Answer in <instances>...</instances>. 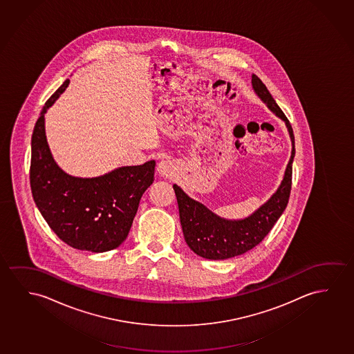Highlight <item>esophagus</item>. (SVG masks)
Instances as JSON below:
<instances>
[{
    "instance_id": "obj_1",
    "label": "esophagus",
    "mask_w": 354,
    "mask_h": 354,
    "mask_svg": "<svg viewBox=\"0 0 354 354\" xmlns=\"http://www.w3.org/2000/svg\"><path fill=\"white\" fill-rule=\"evenodd\" d=\"M157 171H158L160 176L163 178H170L173 176L175 173V165L171 160H162L159 162L158 167H157Z\"/></svg>"
}]
</instances>
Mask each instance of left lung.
<instances>
[{"label":"left lung","instance_id":"left-lung-1","mask_svg":"<svg viewBox=\"0 0 354 354\" xmlns=\"http://www.w3.org/2000/svg\"><path fill=\"white\" fill-rule=\"evenodd\" d=\"M252 87L257 96L267 104L277 117L286 124L292 142L291 157L287 164L283 179L275 194L251 216L229 221L216 216L198 201L192 200L178 185H173L179 205L180 223L185 241L197 256L221 261L240 256L261 243L272 230L286 208L292 185V163L295 158V136L291 124L268 91L267 86L257 75H252Z\"/></svg>","mask_w":354,"mask_h":354}]
</instances>
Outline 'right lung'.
<instances>
[{
	"instance_id": "obj_1",
	"label": "right lung",
	"mask_w": 354,
	"mask_h": 354,
	"mask_svg": "<svg viewBox=\"0 0 354 354\" xmlns=\"http://www.w3.org/2000/svg\"><path fill=\"white\" fill-rule=\"evenodd\" d=\"M68 84L67 79L47 100L32 131L31 194L62 241L82 251H111L128 237L140 200L153 183L156 162L120 167L96 178L63 171L47 144L45 114Z\"/></svg>"
}]
</instances>
